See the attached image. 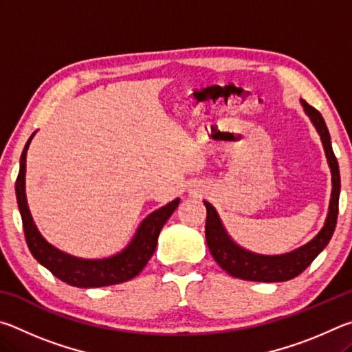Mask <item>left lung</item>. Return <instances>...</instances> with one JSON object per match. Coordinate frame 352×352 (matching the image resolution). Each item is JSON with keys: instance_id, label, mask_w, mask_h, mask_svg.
<instances>
[{"instance_id": "obj_1", "label": "left lung", "mask_w": 352, "mask_h": 352, "mask_svg": "<svg viewBox=\"0 0 352 352\" xmlns=\"http://www.w3.org/2000/svg\"><path fill=\"white\" fill-rule=\"evenodd\" d=\"M306 115L311 119L315 130H317L324 148V155L331 169V200L329 210L324 220V225L315 234L311 241L305 245L292 250L289 253L283 254H261L250 252V250L241 247L239 243L233 241L228 234L225 226L220 220L219 214L211 204L204 201L206 206V225L205 236L208 248L216 259L217 264L228 273V275L245 279V281H258V283H281L300 275L305 272L311 262L323 252V248L329 243L333 234L338 216V197H340V170L336 155L332 151L331 135L326 127L323 116L318 110L309 105L306 100H300Z\"/></svg>"}]
</instances>
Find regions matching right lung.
I'll return each instance as SVG.
<instances>
[{"label": "right lung", "instance_id": "add662e5", "mask_svg": "<svg viewBox=\"0 0 352 352\" xmlns=\"http://www.w3.org/2000/svg\"><path fill=\"white\" fill-rule=\"evenodd\" d=\"M35 132L28 140L20 158V172L15 183L16 204H19L20 216L23 220L26 243L35 259L46 267L56 278L74 287L93 289L105 287L119 283H126L129 279L140 275L147 261L157 248L160 231L177 210L180 199L169 201L142 220L130 242L121 252L100 259H87L62 252L52 243L47 242L35 225L31 210L26 199V155Z\"/></svg>", "mask_w": 352, "mask_h": 352}]
</instances>
